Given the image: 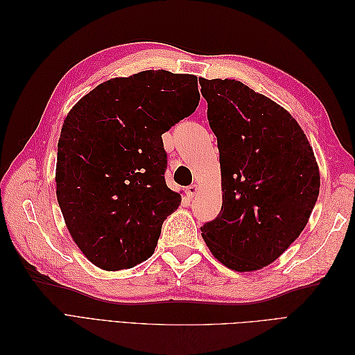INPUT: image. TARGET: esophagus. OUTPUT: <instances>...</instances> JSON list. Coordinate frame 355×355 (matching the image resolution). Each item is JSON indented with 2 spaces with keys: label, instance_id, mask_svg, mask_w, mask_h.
Wrapping results in <instances>:
<instances>
[{
  "label": "esophagus",
  "instance_id": "34e87169",
  "mask_svg": "<svg viewBox=\"0 0 355 355\" xmlns=\"http://www.w3.org/2000/svg\"><path fill=\"white\" fill-rule=\"evenodd\" d=\"M197 192H198V187L194 184V185H189L188 188H187V196L188 197H196L197 196Z\"/></svg>",
  "mask_w": 355,
  "mask_h": 355
}]
</instances>
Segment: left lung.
I'll use <instances>...</instances> for the list:
<instances>
[{
  "instance_id": "8db88e82",
  "label": "left lung",
  "mask_w": 355,
  "mask_h": 355,
  "mask_svg": "<svg viewBox=\"0 0 355 355\" xmlns=\"http://www.w3.org/2000/svg\"><path fill=\"white\" fill-rule=\"evenodd\" d=\"M218 137L222 209L201 235L234 271L270 265L308 223L320 171L302 128L280 105L235 80H200Z\"/></svg>"
}]
</instances>
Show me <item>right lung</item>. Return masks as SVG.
I'll list each match as a JSON object with an SVG mask.
<instances>
[{"label": "right lung", "mask_w": 355, "mask_h": 355, "mask_svg": "<svg viewBox=\"0 0 355 355\" xmlns=\"http://www.w3.org/2000/svg\"><path fill=\"white\" fill-rule=\"evenodd\" d=\"M198 101L196 75L142 71L99 84L68 114L56 196L73 241L96 266L125 270L153 256L182 200L166 185L161 135Z\"/></svg>", "instance_id": "1"}]
</instances>
